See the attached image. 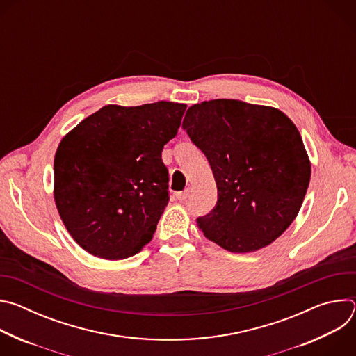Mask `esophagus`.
<instances>
[{"label":"esophagus","instance_id":"obj_1","mask_svg":"<svg viewBox=\"0 0 356 356\" xmlns=\"http://www.w3.org/2000/svg\"><path fill=\"white\" fill-rule=\"evenodd\" d=\"M188 193H190L188 188H186V190H183V191H177V193H176V198L180 200V201H184V200H187Z\"/></svg>","mask_w":356,"mask_h":356}]
</instances>
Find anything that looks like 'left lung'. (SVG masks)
I'll return each mask as SVG.
<instances>
[{"instance_id": "obj_1", "label": "left lung", "mask_w": 356, "mask_h": 356, "mask_svg": "<svg viewBox=\"0 0 356 356\" xmlns=\"http://www.w3.org/2000/svg\"><path fill=\"white\" fill-rule=\"evenodd\" d=\"M183 129L217 183L216 207L197 218L204 236L235 253L279 238L298 214L312 176L290 118L272 107L218 98L191 106Z\"/></svg>"}]
</instances>
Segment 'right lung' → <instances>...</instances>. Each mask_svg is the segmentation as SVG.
<instances>
[{
    "label": "right lung",
    "instance_id": "1",
    "mask_svg": "<svg viewBox=\"0 0 356 356\" xmlns=\"http://www.w3.org/2000/svg\"><path fill=\"white\" fill-rule=\"evenodd\" d=\"M184 111L186 104L170 101L106 106L62 139L54 165L56 207L91 255L125 259L154 236L170 198L162 150Z\"/></svg>",
    "mask_w": 356,
    "mask_h": 356
}]
</instances>
